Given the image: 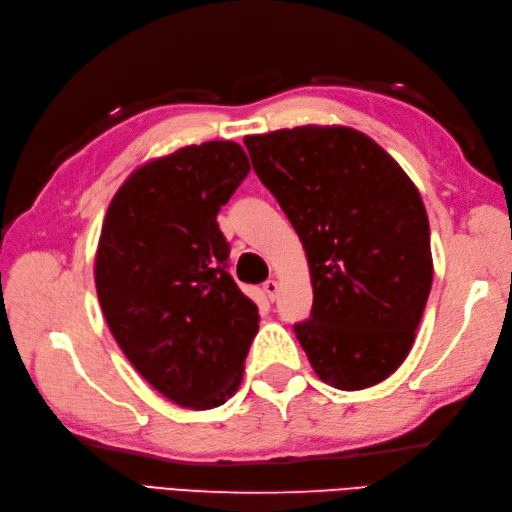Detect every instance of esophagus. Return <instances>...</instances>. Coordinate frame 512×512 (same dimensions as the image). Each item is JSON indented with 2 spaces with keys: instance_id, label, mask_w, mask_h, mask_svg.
<instances>
[{
  "instance_id": "1",
  "label": "esophagus",
  "mask_w": 512,
  "mask_h": 512,
  "mask_svg": "<svg viewBox=\"0 0 512 512\" xmlns=\"http://www.w3.org/2000/svg\"><path fill=\"white\" fill-rule=\"evenodd\" d=\"M262 290H265L269 301H275L277 299V292H280V282H277V280H267L265 284H262Z\"/></svg>"
}]
</instances>
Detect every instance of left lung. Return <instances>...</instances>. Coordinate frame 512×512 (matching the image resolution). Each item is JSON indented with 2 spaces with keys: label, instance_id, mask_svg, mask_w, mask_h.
Masks as SVG:
<instances>
[{
  "label": "left lung",
  "instance_id": "8db88e82",
  "mask_svg": "<svg viewBox=\"0 0 512 512\" xmlns=\"http://www.w3.org/2000/svg\"><path fill=\"white\" fill-rule=\"evenodd\" d=\"M243 143L303 243L314 305L294 333L316 376L339 391L386 380L414 344L433 280L416 185L376 141L346 126Z\"/></svg>",
  "mask_w": 512,
  "mask_h": 512
}]
</instances>
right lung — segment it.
Masks as SVG:
<instances>
[{
	"label": "right lung",
	"mask_w": 512,
	"mask_h": 512,
	"mask_svg": "<svg viewBox=\"0 0 512 512\" xmlns=\"http://www.w3.org/2000/svg\"><path fill=\"white\" fill-rule=\"evenodd\" d=\"M250 173L241 145L209 141L149 160L108 205L96 290L115 342L177 406L211 410L237 393L258 307L226 271L215 215Z\"/></svg>",
	"instance_id": "right-lung-1"
}]
</instances>
